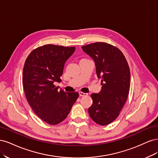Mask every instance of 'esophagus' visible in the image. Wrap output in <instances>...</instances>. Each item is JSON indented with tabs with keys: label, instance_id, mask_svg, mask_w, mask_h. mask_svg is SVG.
Wrapping results in <instances>:
<instances>
[{
	"label": "esophagus",
	"instance_id": "1",
	"mask_svg": "<svg viewBox=\"0 0 158 158\" xmlns=\"http://www.w3.org/2000/svg\"><path fill=\"white\" fill-rule=\"evenodd\" d=\"M79 95H80V96H85V95H87L88 94L87 93H84V92H79Z\"/></svg>",
	"mask_w": 158,
	"mask_h": 158
}]
</instances>
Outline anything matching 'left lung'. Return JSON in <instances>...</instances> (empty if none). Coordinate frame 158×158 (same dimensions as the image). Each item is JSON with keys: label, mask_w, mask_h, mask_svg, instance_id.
I'll use <instances>...</instances> for the list:
<instances>
[{"label": "left lung", "mask_w": 158, "mask_h": 158, "mask_svg": "<svg viewBox=\"0 0 158 158\" xmlns=\"http://www.w3.org/2000/svg\"><path fill=\"white\" fill-rule=\"evenodd\" d=\"M95 63L98 78H102V89L92 94L93 103L88 108L92 120L99 125L111 123L125 105L130 89L131 73L123 52L117 47L103 42L82 47Z\"/></svg>", "instance_id": "8db88e82"}]
</instances>
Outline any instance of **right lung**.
<instances>
[{"label":"right lung","instance_id":"1","mask_svg":"<svg viewBox=\"0 0 158 158\" xmlns=\"http://www.w3.org/2000/svg\"><path fill=\"white\" fill-rule=\"evenodd\" d=\"M75 47L45 45L31 52L26 60L22 82L30 107L41 120L51 125L61 123L68 116L78 98V92L59 90L66 61Z\"/></svg>","mask_w":158,"mask_h":158}]
</instances>
